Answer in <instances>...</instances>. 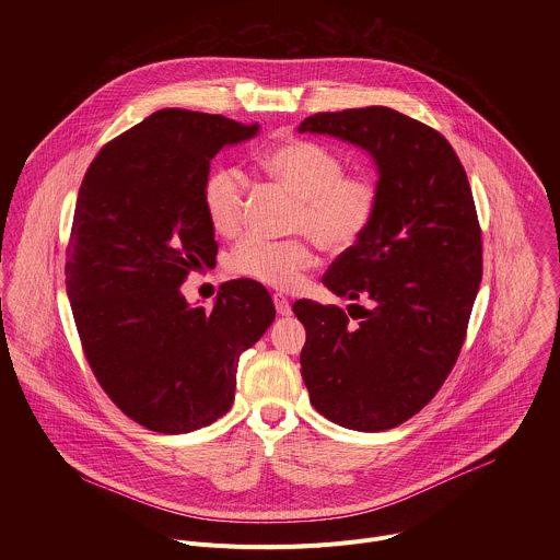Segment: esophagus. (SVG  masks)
Returning <instances> with one entry per match:
<instances>
[{"label":"esophagus","mask_w":560,"mask_h":560,"mask_svg":"<svg viewBox=\"0 0 560 560\" xmlns=\"http://www.w3.org/2000/svg\"><path fill=\"white\" fill-rule=\"evenodd\" d=\"M272 301H275V307H277L279 316H290L292 314V305H290V301L283 294H275Z\"/></svg>","instance_id":"34e87169"}]
</instances>
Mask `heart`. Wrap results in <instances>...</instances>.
Listing matches in <instances>:
<instances>
[{
  "label": "heart",
  "mask_w": 560,
  "mask_h": 560,
  "mask_svg": "<svg viewBox=\"0 0 560 560\" xmlns=\"http://www.w3.org/2000/svg\"><path fill=\"white\" fill-rule=\"evenodd\" d=\"M264 168L279 179L296 199L292 228L310 234L326 253H346L359 244L370 228L378 192L376 186L357 175H343L341 159L318 143L290 139L264 156ZM246 179L242 171L219 166L203 182V210L223 236H232L244 221ZM312 250L303 236L272 238L248 236L230 255V270L244 279L270 288L290 290L301 272L310 268Z\"/></svg>",
  "instance_id": "heart-1"
}]
</instances>
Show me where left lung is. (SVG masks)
I'll list each match as a JSON object with an SVG mask.
<instances>
[{
	"label": "left lung",
	"instance_id": "left-lung-1",
	"mask_svg": "<svg viewBox=\"0 0 560 560\" xmlns=\"http://www.w3.org/2000/svg\"><path fill=\"white\" fill-rule=\"evenodd\" d=\"M299 132L365 150L376 166V212L359 244L330 266L324 285L357 303L359 324L337 305L301 299V376L310 404L357 432L401 425L452 372L483 275V246L467 175L434 128L385 106L316 113Z\"/></svg>",
	"mask_w": 560,
	"mask_h": 560
}]
</instances>
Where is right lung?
<instances>
[{"label":"right lung","mask_w":560,"mask_h":560,"mask_svg":"<svg viewBox=\"0 0 560 560\" xmlns=\"http://www.w3.org/2000/svg\"><path fill=\"white\" fill-rule=\"evenodd\" d=\"M259 135L221 115L164 108L106 143L77 195L66 292L86 359L113 404L139 425L186 434L223 417L236 365L275 322L268 290L221 285L212 310L182 283L214 266L203 210L210 159Z\"/></svg>","instance_id":"add662e5"}]
</instances>
